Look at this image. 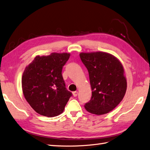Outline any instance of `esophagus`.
<instances>
[{
    "mask_svg": "<svg viewBox=\"0 0 150 150\" xmlns=\"http://www.w3.org/2000/svg\"><path fill=\"white\" fill-rule=\"evenodd\" d=\"M78 92L77 91H75V92H72V94H73V96H74V97H76V96H78Z\"/></svg>",
    "mask_w": 150,
    "mask_h": 150,
    "instance_id": "34e87169",
    "label": "esophagus"
}]
</instances>
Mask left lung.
<instances>
[{
    "label": "left lung",
    "mask_w": 150,
    "mask_h": 150,
    "mask_svg": "<svg viewBox=\"0 0 150 150\" xmlns=\"http://www.w3.org/2000/svg\"><path fill=\"white\" fill-rule=\"evenodd\" d=\"M79 56L88 70L92 88L86 110L103 115L113 110L122 100L127 88L124 67L119 59L108 52H81Z\"/></svg>",
    "instance_id": "1"
}]
</instances>
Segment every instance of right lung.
I'll return each mask as SVG.
<instances>
[{"label":"right lung","instance_id":"1","mask_svg":"<svg viewBox=\"0 0 150 150\" xmlns=\"http://www.w3.org/2000/svg\"><path fill=\"white\" fill-rule=\"evenodd\" d=\"M70 56L67 52L37 55L25 68L22 78L23 94L40 115L52 117L64 112L72 93L65 88L62 71Z\"/></svg>","mask_w":150,"mask_h":150}]
</instances>
